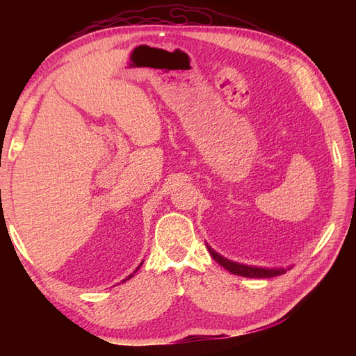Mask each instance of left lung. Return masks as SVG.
Returning <instances> with one entry per match:
<instances>
[{
  "label": "left lung",
  "mask_w": 356,
  "mask_h": 356,
  "mask_svg": "<svg viewBox=\"0 0 356 356\" xmlns=\"http://www.w3.org/2000/svg\"><path fill=\"white\" fill-rule=\"evenodd\" d=\"M208 251L211 254V257L223 266L226 270H229L231 274L234 275H240V277H248V278H270V277H277V275H282L284 274L286 270H289L292 266H287V268H261V266H252V264H245V263H237V261H232L229 259H226V257L220 255L218 252H216L213 248H211L207 243Z\"/></svg>",
  "instance_id": "left-lung-1"
}]
</instances>
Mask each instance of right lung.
<instances>
[{"instance_id":"add662e5","label":"right lung","mask_w":356,"mask_h":356,"mask_svg":"<svg viewBox=\"0 0 356 356\" xmlns=\"http://www.w3.org/2000/svg\"><path fill=\"white\" fill-rule=\"evenodd\" d=\"M142 263H143V261H142ZM142 263H140V264H139V266H138V268H136V270H134V272H133V274H130V275H128V277H127V278H124V280H122V282H127V280H130V278H131V277H133V275H134V274H136V272H138V270H139V268H140V266H142Z\"/></svg>"}]
</instances>
